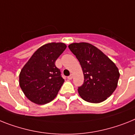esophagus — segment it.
<instances>
[{"mask_svg":"<svg viewBox=\"0 0 135 135\" xmlns=\"http://www.w3.org/2000/svg\"><path fill=\"white\" fill-rule=\"evenodd\" d=\"M73 75H69V76H68L67 77V79L68 80H72V79H73Z\"/></svg>","mask_w":135,"mask_h":135,"instance_id":"esophagus-1","label":"esophagus"}]
</instances>
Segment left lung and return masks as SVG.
Returning a JSON list of instances; mask_svg holds the SVG:
<instances>
[{"instance_id": "1", "label": "left lung", "mask_w": 135, "mask_h": 135, "mask_svg": "<svg viewBox=\"0 0 135 135\" xmlns=\"http://www.w3.org/2000/svg\"><path fill=\"white\" fill-rule=\"evenodd\" d=\"M82 69L84 81L78 89L84 101L100 103L111 95L119 78L118 68L102 51L90 43H72L69 45Z\"/></svg>"}]
</instances>
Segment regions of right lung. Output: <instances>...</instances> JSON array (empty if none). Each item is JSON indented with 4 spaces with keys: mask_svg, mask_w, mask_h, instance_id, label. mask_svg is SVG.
Segmentation results:
<instances>
[{
    "mask_svg": "<svg viewBox=\"0 0 135 135\" xmlns=\"http://www.w3.org/2000/svg\"><path fill=\"white\" fill-rule=\"evenodd\" d=\"M66 45L51 42L38 49L19 75V84L27 99L36 104H47L57 96L64 80L55 61Z\"/></svg>",
    "mask_w": 135,
    "mask_h": 135,
    "instance_id": "1",
    "label": "right lung"
}]
</instances>
